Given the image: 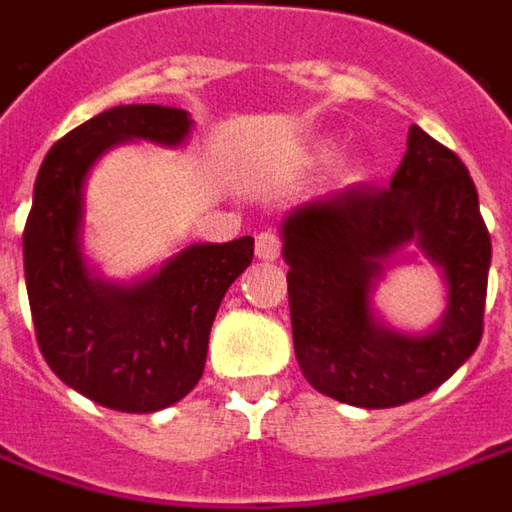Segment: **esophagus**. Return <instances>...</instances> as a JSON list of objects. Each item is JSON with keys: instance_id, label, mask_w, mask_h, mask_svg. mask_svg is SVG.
I'll return each instance as SVG.
<instances>
[{"instance_id": "1", "label": "esophagus", "mask_w": 512, "mask_h": 512, "mask_svg": "<svg viewBox=\"0 0 512 512\" xmlns=\"http://www.w3.org/2000/svg\"><path fill=\"white\" fill-rule=\"evenodd\" d=\"M256 256L262 262H276L281 256V239H278L276 231H262L256 236Z\"/></svg>"}]
</instances>
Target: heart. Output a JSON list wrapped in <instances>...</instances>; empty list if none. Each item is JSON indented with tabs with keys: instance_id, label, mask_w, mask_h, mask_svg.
<instances>
[{
	"instance_id": "obj_1",
	"label": "heart",
	"mask_w": 512,
	"mask_h": 512,
	"mask_svg": "<svg viewBox=\"0 0 512 512\" xmlns=\"http://www.w3.org/2000/svg\"><path fill=\"white\" fill-rule=\"evenodd\" d=\"M334 153H337V147H334V144H323V147L317 150V155H320L323 161H329V158H334ZM348 175H351V178H359V175H362V169L354 167V169H351V172H348Z\"/></svg>"
}]
</instances>
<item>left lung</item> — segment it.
<instances>
[{
  "mask_svg": "<svg viewBox=\"0 0 512 512\" xmlns=\"http://www.w3.org/2000/svg\"><path fill=\"white\" fill-rule=\"evenodd\" d=\"M281 239L295 357L317 393L365 410L398 407L477 351L491 236L465 164L418 125L390 186L354 183L301 203ZM410 244L447 281V309L424 335L390 330L372 309L383 270Z\"/></svg>",
  "mask_w": 512,
  "mask_h": 512,
  "instance_id": "left-lung-1",
  "label": "left lung"
}]
</instances>
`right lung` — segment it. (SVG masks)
I'll return each instance as SVG.
<instances>
[{
	"label": "right lung",
	"instance_id": "1",
	"mask_svg": "<svg viewBox=\"0 0 512 512\" xmlns=\"http://www.w3.org/2000/svg\"><path fill=\"white\" fill-rule=\"evenodd\" d=\"M192 116L116 105L66 133L38 169L24 225V281L38 348L55 376L108 410L158 412L203 376L211 323L253 259V236L200 242L130 284L97 276L83 253L86 178L111 147H181Z\"/></svg>",
	"mask_w": 512,
	"mask_h": 512
}]
</instances>
